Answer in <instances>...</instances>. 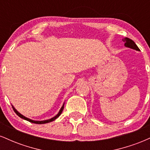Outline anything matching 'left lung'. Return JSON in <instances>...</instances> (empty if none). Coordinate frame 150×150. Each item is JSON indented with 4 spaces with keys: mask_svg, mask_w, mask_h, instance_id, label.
<instances>
[{
    "mask_svg": "<svg viewBox=\"0 0 150 150\" xmlns=\"http://www.w3.org/2000/svg\"><path fill=\"white\" fill-rule=\"evenodd\" d=\"M123 42H125V46H126V47L130 48V49H135L136 51H140V49L137 47V46L136 45L135 43L134 42L132 39L125 37L123 39Z\"/></svg>",
    "mask_w": 150,
    "mask_h": 150,
    "instance_id": "8db88e82",
    "label": "left lung"
}]
</instances>
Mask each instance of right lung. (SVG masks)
<instances>
[{
  "label": "right lung",
  "instance_id": "1",
  "mask_svg": "<svg viewBox=\"0 0 150 150\" xmlns=\"http://www.w3.org/2000/svg\"><path fill=\"white\" fill-rule=\"evenodd\" d=\"M12 107H13V110H14V111H15V112L16 113V114L18 115V116H20V118H23V119H25V120H27V121H30V122H31V123H36V124H44V123H50V122H51V121H53V120H56V118H57L61 114L62 111H63V108H64V104L63 105V106H62V107H61V110H60V111H59V112H58V113L57 115H56V116H54V117H53V118H51V119H49V120H42V121H37V120H31V119H30V118H26L25 116H24L23 115H22V114H21V113H19L18 111H17V110L15 109V108L14 107H13V106H12Z\"/></svg>",
  "mask_w": 150,
  "mask_h": 150
}]
</instances>
